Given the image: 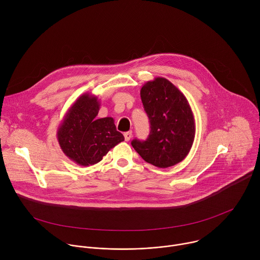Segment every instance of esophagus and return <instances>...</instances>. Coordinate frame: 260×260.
I'll list each match as a JSON object with an SVG mask.
<instances>
[{"label": "esophagus", "instance_id": "obj_1", "mask_svg": "<svg viewBox=\"0 0 260 260\" xmlns=\"http://www.w3.org/2000/svg\"><path fill=\"white\" fill-rule=\"evenodd\" d=\"M132 137H133V132H132V131L124 133V140H125L126 142H128V141L132 139Z\"/></svg>", "mask_w": 260, "mask_h": 260}]
</instances>
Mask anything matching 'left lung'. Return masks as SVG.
<instances>
[{"label":"left lung","instance_id":"obj_1","mask_svg":"<svg viewBox=\"0 0 260 260\" xmlns=\"http://www.w3.org/2000/svg\"><path fill=\"white\" fill-rule=\"evenodd\" d=\"M140 94L151 129L146 141L135 139L132 146L145 161L157 168L179 164L189 153L196 136L186 96L164 77L146 82Z\"/></svg>","mask_w":260,"mask_h":260}]
</instances>
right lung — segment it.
<instances>
[{
  "label": "right lung",
  "mask_w": 260,
  "mask_h": 260,
  "mask_svg": "<svg viewBox=\"0 0 260 260\" xmlns=\"http://www.w3.org/2000/svg\"><path fill=\"white\" fill-rule=\"evenodd\" d=\"M100 106L98 96L80 95L69 108L56 133L62 152L83 167L100 162L110 149L124 141L112 117L96 119Z\"/></svg>",
  "instance_id": "right-lung-1"
}]
</instances>
